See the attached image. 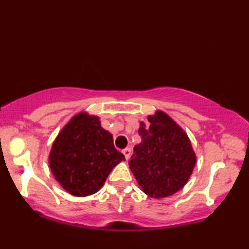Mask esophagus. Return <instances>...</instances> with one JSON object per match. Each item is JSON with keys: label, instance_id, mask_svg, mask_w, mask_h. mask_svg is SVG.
<instances>
[{"label": "esophagus", "instance_id": "obj_1", "mask_svg": "<svg viewBox=\"0 0 249 249\" xmlns=\"http://www.w3.org/2000/svg\"><path fill=\"white\" fill-rule=\"evenodd\" d=\"M122 153H123V154L125 155L126 160H128L129 157H130V154H131V150L129 149V147H126V149H124L123 151H122Z\"/></svg>", "mask_w": 249, "mask_h": 249}]
</instances>
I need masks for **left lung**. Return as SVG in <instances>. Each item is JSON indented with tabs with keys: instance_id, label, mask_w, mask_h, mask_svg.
Here are the masks:
<instances>
[{
	"instance_id": "1",
	"label": "left lung",
	"mask_w": 249,
	"mask_h": 249,
	"mask_svg": "<svg viewBox=\"0 0 249 249\" xmlns=\"http://www.w3.org/2000/svg\"><path fill=\"white\" fill-rule=\"evenodd\" d=\"M141 142L128 162L142 192L161 199L182 189L197 161L187 134L161 110L140 122Z\"/></svg>"
}]
</instances>
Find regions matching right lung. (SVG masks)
<instances>
[{
  "instance_id": "add662e5",
  "label": "right lung",
  "mask_w": 249,
  "mask_h": 249,
  "mask_svg": "<svg viewBox=\"0 0 249 249\" xmlns=\"http://www.w3.org/2000/svg\"><path fill=\"white\" fill-rule=\"evenodd\" d=\"M48 160L54 178L67 193L87 197L103 187L125 156L115 149L112 135L102 127L97 115L79 112L56 136Z\"/></svg>"
}]
</instances>
